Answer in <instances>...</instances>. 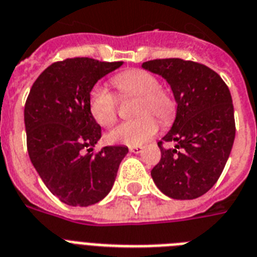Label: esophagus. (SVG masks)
Segmentation results:
<instances>
[{
	"instance_id": "1",
	"label": "esophagus",
	"mask_w": 257,
	"mask_h": 257,
	"mask_svg": "<svg viewBox=\"0 0 257 257\" xmlns=\"http://www.w3.org/2000/svg\"><path fill=\"white\" fill-rule=\"evenodd\" d=\"M128 150H130L131 153H134V154H138V153L142 151V146H130L128 147Z\"/></svg>"
}]
</instances>
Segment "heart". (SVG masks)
Wrapping results in <instances>:
<instances>
[{
	"instance_id": "obj_1",
	"label": "heart",
	"mask_w": 257,
	"mask_h": 257,
	"mask_svg": "<svg viewBox=\"0 0 257 257\" xmlns=\"http://www.w3.org/2000/svg\"><path fill=\"white\" fill-rule=\"evenodd\" d=\"M111 83L122 97H137L134 114L139 116L111 131L110 142L130 146L142 145L158 130L156 118L162 124H169L176 116L174 97L160 87L158 77L146 69H126L112 76ZM88 110L101 127L108 128L118 120V100L104 85L95 84L89 89Z\"/></svg>"
}]
</instances>
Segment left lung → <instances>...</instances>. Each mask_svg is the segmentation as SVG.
<instances>
[{
    "label": "left lung",
    "mask_w": 257,
    "mask_h": 257,
    "mask_svg": "<svg viewBox=\"0 0 257 257\" xmlns=\"http://www.w3.org/2000/svg\"><path fill=\"white\" fill-rule=\"evenodd\" d=\"M142 67L165 77L177 101L176 120L158 142L161 160L151 177L166 196L197 198L217 182L233 146L236 126L229 88L217 72L196 61L157 59ZM166 142L176 147L166 149Z\"/></svg>",
    "instance_id": "obj_1"
}]
</instances>
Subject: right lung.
<instances>
[{
  "mask_svg": "<svg viewBox=\"0 0 257 257\" xmlns=\"http://www.w3.org/2000/svg\"><path fill=\"white\" fill-rule=\"evenodd\" d=\"M123 61L72 57L44 69L25 101L28 154L49 192L71 206H88L108 194L126 146L93 151L101 128L88 110V93Z\"/></svg>",
  "mask_w": 257,
  "mask_h": 257,
  "instance_id": "add662e5",
  "label": "right lung"
}]
</instances>
